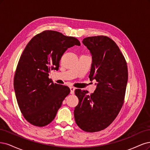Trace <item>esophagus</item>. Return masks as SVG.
<instances>
[{"label":"esophagus","instance_id":"obj_1","mask_svg":"<svg viewBox=\"0 0 150 150\" xmlns=\"http://www.w3.org/2000/svg\"><path fill=\"white\" fill-rule=\"evenodd\" d=\"M70 93L72 95L74 94V91H75V88L74 87H72V86H71V87H70Z\"/></svg>","mask_w":150,"mask_h":150}]
</instances>
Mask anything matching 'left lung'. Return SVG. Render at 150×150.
<instances>
[{
  "mask_svg": "<svg viewBox=\"0 0 150 150\" xmlns=\"http://www.w3.org/2000/svg\"><path fill=\"white\" fill-rule=\"evenodd\" d=\"M82 43L92 57L89 78L97 81L94 93L76 89L79 103L74 110L76 125L86 132L104 129L117 117L128 81L126 60L116 43L106 36L86 37Z\"/></svg>",
  "mask_w": 150,
  "mask_h": 150,
  "instance_id": "obj_1",
  "label": "left lung"
}]
</instances>
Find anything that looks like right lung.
Listing matches in <instances>:
<instances>
[{
	"instance_id": "obj_1",
	"label": "right lung",
	"mask_w": 150,
	"mask_h": 150,
	"mask_svg": "<svg viewBox=\"0 0 150 150\" xmlns=\"http://www.w3.org/2000/svg\"><path fill=\"white\" fill-rule=\"evenodd\" d=\"M80 45L77 38L54 30L33 37L24 49L14 76L17 103L27 122L37 127L51 123L70 93L67 86L54 83L49 79L52 70H59L64 52Z\"/></svg>"
}]
</instances>
